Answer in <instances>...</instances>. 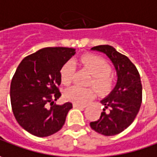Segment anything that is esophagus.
Wrapping results in <instances>:
<instances>
[{
	"mask_svg": "<svg viewBox=\"0 0 157 157\" xmlns=\"http://www.w3.org/2000/svg\"><path fill=\"white\" fill-rule=\"evenodd\" d=\"M74 108H85V105H80V104H76V103H74L73 104Z\"/></svg>",
	"mask_w": 157,
	"mask_h": 157,
	"instance_id": "1",
	"label": "esophagus"
}]
</instances>
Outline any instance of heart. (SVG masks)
I'll list each match as a JSON object with an SVG mask.
<instances>
[{
	"instance_id": "heart-1",
	"label": "heart",
	"mask_w": 157,
	"mask_h": 157,
	"mask_svg": "<svg viewBox=\"0 0 157 157\" xmlns=\"http://www.w3.org/2000/svg\"><path fill=\"white\" fill-rule=\"evenodd\" d=\"M80 63L93 75L90 84L93 85L99 93L105 94L113 89L114 77L110 73V66L103 58L88 54L80 59ZM74 75V64L72 61H67L61 67L59 75L61 82L64 85L70 84ZM96 91L91 88H81L78 86H72L64 91L66 100L76 104H84L95 97Z\"/></svg>"
}]
</instances>
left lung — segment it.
Instances as JSON below:
<instances>
[{"instance_id": "obj_1", "label": "left lung", "mask_w": 157, "mask_h": 157, "mask_svg": "<svg viewBox=\"0 0 157 157\" xmlns=\"http://www.w3.org/2000/svg\"><path fill=\"white\" fill-rule=\"evenodd\" d=\"M93 51L106 54L115 67L117 83L112 92L100 102L104 105L99 119L90 122L97 133L113 136L123 132L135 119L142 100V86L136 67L126 56L109 44L94 46Z\"/></svg>"}]
</instances>
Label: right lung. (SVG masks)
Returning <instances> with one entry per match:
<instances>
[{
    "label": "right lung",
    "mask_w": 157,
    "mask_h": 157,
    "mask_svg": "<svg viewBox=\"0 0 157 157\" xmlns=\"http://www.w3.org/2000/svg\"><path fill=\"white\" fill-rule=\"evenodd\" d=\"M75 54L74 48L45 47L25 57L17 67L10 84L11 106L18 124L28 133L46 137L64 125L72 104H53L61 96L60 68Z\"/></svg>",
    "instance_id": "right-lung-1"
}]
</instances>
